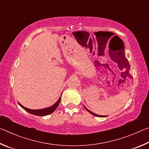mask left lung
<instances>
[{
  "label": "left lung",
  "instance_id": "1",
  "mask_svg": "<svg viewBox=\"0 0 149 149\" xmlns=\"http://www.w3.org/2000/svg\"><path fill=\"white\" fill-rule=\"evenodd\" d=\"M124 58L125 59H126V57H125V56H124ZM129 67H130V65H129V66H128ZM86 108V107H85ZM86 110L88 111V112H89V113H91V114H93V115H94V116H99V117H105V116H100V115H98V114H95V113H92V112H91L90 111H89V110H88V109H87L86 108Z\"/></svg>",
  "mask_w": 149,
  "mask_h": 149
}]
</instances>
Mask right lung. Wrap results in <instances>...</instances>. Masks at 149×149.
I'll return each instance as SVG.
<instances>
[{"label":"right lung","mask_w":149,"mask_h":149,"mask_svg":"<svg viewBox=\"0 0 149 149\" xmlns=\"http://www.w3.org/2000/svg\"><path fill=\"white\" fill-rule=\"evenodd\" d=\"M60 101H61V97H60L58 101L54 104L53 106L50 107H48L46 109H39V110H33V109H27L24 107L22 106L21 104L19 103V105L22 107L24 109L25 111H26L28 113H29L32 114H34V115H36V116H46L48 115V114H50L51 113H53V112L56 110V108L58 107L59 104L60 103Z\"/></svg>","instance_id":"1"}]
</instances>
